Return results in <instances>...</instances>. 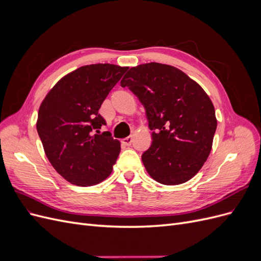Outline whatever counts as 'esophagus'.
Masks as SVG:
<instances>
[{"label":"esophagus","mask_w":261,"mask_h":261,"mask_svg":"<svg viewBox=\"0 0 261 261\" xmlns=\"http://www.w3.org/2000/svg\"><path fill=\"white\" fill-rule=\"evenodd\" d=\"M132 143H133L132 136H128V137H126V138H123V139H122V144L125 145V146H130Z\"/></svg>","instance_id":"34e87169"}]
</instances>
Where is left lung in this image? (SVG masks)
Segmentation results:
<instances>
[{
    "mask_svg": "<svg viewBox=\"0 0 261 261\" xmlns=\"http://www.w3.org/2000/svg\"><path fill=\"white\" fill-rule=\"evenodd\" d=\"M143 103L152 143L141 155L158 183L178 185L194 177L210 154L217 129L208 94L180 69L161 63L132 67L121 81Z\"/></svg>",
    "mask_w": 261,
    "mask_h": 261,
    "instance_id": "left-lung-1",
    "label": "left lung"
}]
</instances>
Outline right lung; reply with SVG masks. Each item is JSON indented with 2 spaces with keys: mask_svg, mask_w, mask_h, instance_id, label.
<instances>
[{
  "mask_svg": "<svg viewBox=\"0 0 261 261\" xmlns=\"http://www.w3.org/2000/svg\"><path fill=\"white\" fill-rule=\"evenodd\" d=\"M127 68L82 66L55 84L39 108L37 130L45 155L69 183L92 186L111 174L121 143L111 133L100 134L107 123L99 109Z\"/></svg>",
  "mask_w": 261,
  "mask_h": 261,
  "instance_id": "add662e5",
  "label": "right lung"
}]
</instances>
